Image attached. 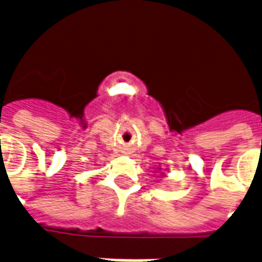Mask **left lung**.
I'll use <instances>...</instances> for the list:
<instances>
[{
  "label": "left lung",
  "instance_id": "1",
  "mask_svg": "<svg viewBox=\"0 0 262 262\" xmlns=\"http://www.w3.org/2000/svg\"><path fill=\"white\" fill-rule=\"evenodd\" d=\"M160 170H161V168H160ZM160 177H161V176H160Z\"/></svg>",
  "mask_w": 262,
  "mask_h": 262
}]
</instances>
